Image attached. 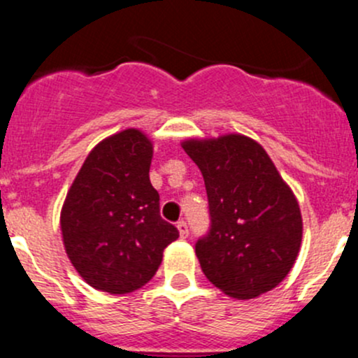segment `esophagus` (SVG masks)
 Returning a JSON list of instances; mask_svg holds the SVG:
<instances>
[{"instance_id": "esophagus-1", "label": "esophagus", "mask_w": 358, "mask_h": 358, "mask_svg": "<svg viewBox=\"0 0 358 358\" xmlns=\"http://www.w3.org/2000/svg\"><path fill=\"white\" fill-rule=\"evenodd\" d=\"M176 229H178L180 236H182L183 239H185V237L189 236V225H187V222H185V220H180V222L176 223Z\"/></svg>"}]
</instances>
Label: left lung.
<instances>
[{"mask_svg": "<svg viewBox=\"0 0 358 358\" xmlns=\"http://www.w3.org/2000/svg\"><path fill=\"white\" fill-rule=\"evenodd\" d=\"M182 147L199 166L208 194L211 229L196 243L204 275L237 299L279 286L298 258L303 222L272 159L236 133L190 138Z\"/></svg>", "mask_w": 358, "mask_h": 358, "instance_id": "1", "label": "left lung"}]
</instances>
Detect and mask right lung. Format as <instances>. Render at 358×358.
<instances>
[{
    "label": "right lung",
    "mask_w": 358,
    "mask_h": 358,
    "mask_svg": "<svg viewBox=\"0 0 358 358\" xmlns=\"http://www.w3.org/2000/svg\"><path fill=\"white\" fill-rule=\"evenodd\" d=\"M152 142L128 128L102 140L69 189L60 213L64 248L92 287L126 294L156 275L162 251L178 239L159 213L149 178Z\"/></svg>",
    "instance_id": "obj_1"
}]
</instances>
